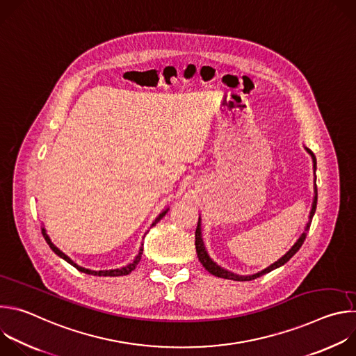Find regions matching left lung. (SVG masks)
Returning <instances> with one entry per match:
<instances>
[{
  "instance_id": "left-lung-1",
  "label": "left lung",
  "mask_w": 356,
  "mask_h": 356,
  "mask_svg": "<svg viewBox=\"0 0 356 356\" xmlns=\"http://www.w3.org/2000/svg\"><path fill=\"white\" fill-rule=\"evenodd\" d=\"M306 150L309 152V154L312 155V158H313V163H314V170H316V165H317V162H316V156L312 154V150L310 149H307L306 147ZM316 181V180H314ZM314 193H316V195H314V200H313V207H312V211H310V220H309V222H307V225H306V229H304V232L300 235V238L297 239V242L284 253V255L279 259V261H276L275 264H272L270 266H268L266 269H264V270H261V272H258V273H253V275H248V276H241V275H235V273H232V272H229V270H227V269H222L221 266H218L210 257H209V253H207V250H206V246H204V242H202V238H201V222H200V218H198V222H197V228H195V250H197V257H198V261L201 262V265L206 268V270H209L211 275H214V276H217V277H222V279H229V280H236V282H246V280H253V279H257V277H261L262 275H265V273H269V272H272L273 269H276V268H280V266H283L286 262H289L290 261V258H293V255H296V252L301 248V245H302V242H304V239H306V236H307V232H309V229H310V225H312V218L314 217V213H316V209H317V186L314 184Z\"/></svg>"
}]
</instances>
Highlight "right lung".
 Listing matches in <instances>:
<instances>
[{"label": "right lung", "instance_id": "obj_1", "mask_svg": "<svg viewBox=\"0 0 356 356\" xmlns=\"http://www.w3.org/2000/svg\"><path fill=\"white\" fill-rule=\"evenodd\" d=\"M168 210L169 209H166V210H163L158 217H156V220L152 222V227L154 225H156L165 216H166V213H168ZM42 234H43V238H44V241L47 242V245L50 246V249H52L58 257H60L62 259H65L67 264H70L72 266H74L77 270H80V272H83V273H87V275H94V276H124V275H129L135 268H136V265L139 264V261H140V258H142V253H143V243L140 245V248H139V252H138V255L135 257V259L131 262V264H128V265H125V266H122V268H118V269H111V270H90V269H86V268H81V266H79V265H76L67 255H65V253L59 249V248H56L54 243H52V241H50V238L47 236V234H46V229L44 228H42Z\"/></svg>", "mask_w": 356, "mask_h": 356}]
</instances>
